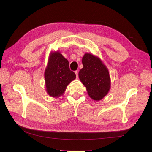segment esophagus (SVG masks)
Segmentation results:
<instances>
[{
  "instance_id": "esophagus-1",
  "label": "esophagus",
  "mask_w": 152,
  "mask_h": 152,
  "mask_svg": "<svg viewBox=\"0 0 152 152\" xmlns=\"http://www.w3.org/2000/svg\"><path fill=\"white\" fill-rule=\"evenodd\" d=\"M75 74H76V77L77 78V77H78V71H76L75 72Z\"/></svg>"
}]
</instances>
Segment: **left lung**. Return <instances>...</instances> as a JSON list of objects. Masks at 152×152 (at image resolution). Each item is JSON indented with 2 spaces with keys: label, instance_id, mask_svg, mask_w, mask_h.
<instances>
[{
  "label": "left lung",
  "instance_id": "1",
  "mask_svg": "<svg viewBox=\"0 0 152 152\" xmlns=\"http://www.w3.org/2000/svg\"><path fill=\"white\" fill-rule=\"evenodd\" d=\"M83 67L79 77L88 94L94 101L102 99L110 91L111 79L108 69L98 56L85 53L82 59Z\"/></svg>",
  "mask_w": 152,
  "mask_h": 152
}]
</instances>
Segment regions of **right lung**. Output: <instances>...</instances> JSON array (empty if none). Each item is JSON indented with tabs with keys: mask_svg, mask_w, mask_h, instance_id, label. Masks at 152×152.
Wrapping results in <instances>:
<instances>
[{
	"mask_svg": "<svg viewBox=\"0 0 152 152\" xmlns=\"http://www.w3.org/2000/svg\"><path fill=\"white\" fill-rule=\"evenodd\" d=\"M76 78L69 69V62L59 51L50 52L44 71L45 86L50 96L59 98L63 95L67 85Z\"/></svg>",
	"mask_w": 152,
	"mask_h": 152,
	"instance_id": "right-lung-1",
	"label": "right lung"
}]
</instances>
